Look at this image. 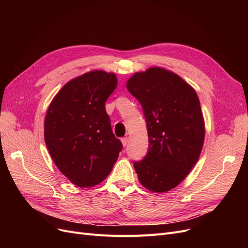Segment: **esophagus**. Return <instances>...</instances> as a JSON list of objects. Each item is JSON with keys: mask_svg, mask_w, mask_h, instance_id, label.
<instances>
[{"mask_svg": "<svg viewBox=\"0 0 248 248\" xmlns=\"http://www.w3.org/2000/svg\"><path fill=\"white\" fill-rule=\"evenodd\" d=\"M127 141H128V139H127V138H123V139H122V144H123V146H124V147H125V146H126Z\"/></svg>", "mask_w": 248, "mask_h": 248, "instance_id": "34e87169", "label": "esophagus"}]
</instances>
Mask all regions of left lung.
I'll use <instances>...</instances> for the list:
<instances>
[{
  "instance_id": "1",
  "label": "left lung",
  "mask_w": 248,
  "mask_h": 248,
  "mask_svg": "<svg viewBox=\"0 0 248 248\" xmlns=\"http://www.w3.org/2000/svg\"><path fill=\"white\" fill-rule=\"evenodd\" d=\"M126 88L140 103L149 152L134 167L140 183L155 193L178 186L201 154L205 123L195 89L178 74L161 67L135 73Z\"/></svg>"
}]
</instances>
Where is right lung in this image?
<instances>
[{
	"mask_svg": "<svg viewBox=\"0 0 248 248\" xmlns=\"http://www.w3.org/2000/svg\"><path fill=\"white\" fill-rule=\"evenodd\" d=\"M116 85L114 73L86 72L65 84L48 108L46 146L59 171L77 187L101 183L123 149L104 107Z\"/></svg>",
	"mask_w": 248,
	"mask_h": 248,
	"instance_id": "1",
	"label": "right lung"
}]
</instances>
